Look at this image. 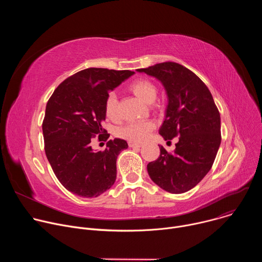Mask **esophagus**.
Returning <instances> with one entry per match:
<instances>
[{
    "label": "esophagus",
    "mask_w": 262,
    "mask_h": 262,
    "mask_svg": "<svg viewBox=\"0 0 262 262\" xmlns=\"http://www.w3.org/2000/svg\"><path fill=\"white\" fill-rule=\"evenodd\" d=\"M128 146L132 148H140L142 145L139 143H135V142H128Z\"/></svg>",
    "instance_id": "34e87169"
}]
</instances>
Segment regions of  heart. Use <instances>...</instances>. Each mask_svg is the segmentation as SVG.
<instances>
[{
	"instance_id": "b5f03b06",
	"label": "heart",
	"mask_w": 262,
	"mask_h": 262,
	"mask_svg": "<svg viewBox=\"0 0 262 262\" xmlns=\"http://www.w3.org/2000/svg\"><path fill=\"white\" fill-rule=\"evenodd\" d=\"M128 89L145 103L154 102L158 93V90L155 84L145 79H139L134 81L128 86ZM117 103H118V100H117L116 94L114 92L108 93L104 101V112L107 118L110 119L117 118L118 116ZM154 127H155L154 122L149 120L130 122L124 125L119 130V136L130 142L138 143V142L144 141L148 137L149 133L152 130Z\"/></svg>"
}]
</instances>
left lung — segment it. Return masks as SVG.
Masks as SVG:
<instances>
[{
  "label": "left lung",
  "mask_w": 262,
  "mask_h": 262,
  "mask_svg": "<svg viewBox=\"0 0 262 262\" xmlns=\"http://www.w3.org/2000/svg\"><path fill=\"white\" fill-rule=\"evenodd\" d=\"M159 80L167 93L166 117L160 128L165 140L178 138L173 152L147 165L151 180L172 194L188 192L209 172L221 144V117L206 85L186 67L164 62L137 69Z\"/></svg>",
  "instance_id": "left-lung-1"
}]
</instances>
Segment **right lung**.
Returning <instances> with one entry per match:
<instances>
[{
	"mask_svg": "<svg viewBox=\"0 0 262 262\" xmlns=\"http://www.w3.org/2000/svg\"><path fill=\"white\" fill-rule=\"evenodd\" d=\"M130 70L87 68L63 81L46 107L42 123L45 150L52 169L66 190L84 198L98 197L114 184L116 161L128 147L110 140L103 151H94L91 138L105 134L107 94L133 76Z\"/></svg>",
	"mask_w": 262,
	"mask_h": 262,
	"instance_id": "add662e5",
	"label": "right lung"
}]
</instances>
